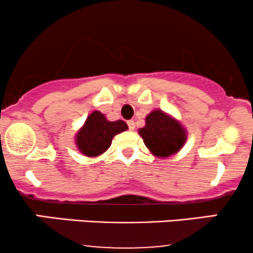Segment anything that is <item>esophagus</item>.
<instances>
[{
	"label": "esophagus",
	"instance_id": "34e87169",
	"mask_svg": "<svg viewBox=\"0 0 253 253\" xmlns=\"http://www.w3.org/2000/svg\"><path fill=\"white\" fill-rule=\"evenodd\" d=\"M127 125H128V128H129L130 130H133V129L135 128V124H134V121H133V120L127 121Z\"/></svg>",
	"mask_w": 253,
	"mask_h": 253
}]
</instances>
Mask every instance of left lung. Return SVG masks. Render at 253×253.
<instances>
[{"mask_svg":"<svg viewBox=\"0 0 253 253\" xmlns=\"http://www.w3.org/2000/svg\"><path fill=\"white\" fill-rule=\"evenodd\" d=\"M138 133L150 152L158 158L176 155L187 141V130L181 123L161 109L147 115L145 126Z\"/></svg>","mask_w":253,"mask_h":253,"instance_id":"obj_1","label":"left lung"}]
</instances>
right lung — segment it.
<instances>
[{
    "label": "right lung",
    "mask_w": 253,
    "mask_h": 253,
    "mask_svg": "<svg viewBox=\"0 0 253 253\" xmlns=\"http://www.w3.org/2000/svg\"><path fill=\"white\" fill-rule=\"evenodd\" d=\"M127 129L128 126L125 121H109L102 113L94 110L76 133L77 149L90 158L98 157L109 149L115 135Z\"/></svg>",
    "instance_id": "add662e5"
}]
</instances>
